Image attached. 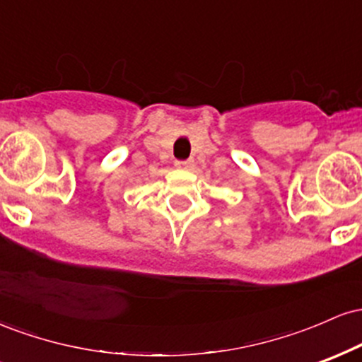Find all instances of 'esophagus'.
Wrapping results in <instances>:
<instances>
[{"mask_svg":"<svg viewBox=\"0 0 362 362\" xmlns=\"http://www.w3.org/2000/svg\"><path fill=\"white\" fill-rule=\"evenodd\" d=\"M175 167H178V168H192L194 161L192 160H177Z\"/></svg>","mask_w":362,"mask_h":362,"instance_id":"34e87169","label":"esophagus"}]
</instances>
